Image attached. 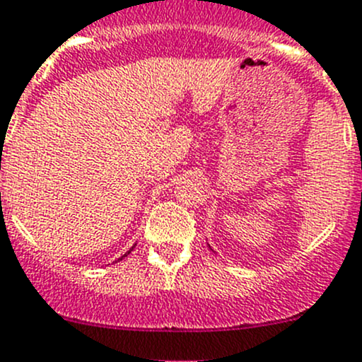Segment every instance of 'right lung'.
Segmentation results:
<instances>
[{
    "label": "right lung",
    "mask_w": 362,
    "mask_h": 362,
    "mask_svg": "<svg viewBox=\"0 0 362 362\" xmlns=\"http://www.w3.org/2000/svg\"><path fill=\"white\" fill-rule=\"evenodd\" d=\"M131 250H133V249H131ZM131 250H129V252H131ZM129 252H127V254H129ZM127 254H124V257H126V255H127ZM120 259H122V257H120Z\"/></svg>",
    "instance_id": "right-lung-1"
}]
</instances>
